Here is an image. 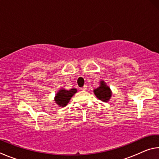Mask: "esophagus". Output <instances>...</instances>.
Masks as SVG:
<instances>
[{"instance_id": "1", "label": "esophagus", "mask_w": 159, "mask_h": 159, "mask_svg": "<svg viewBox=\"0 0 159 159\" xmlns=\"http://www.w3.org/2000/svg\"><path fill=\"white\" fill-rule=\"evenodd\" d=\"M88 87H87V86H86V85H84V86H83V87H82V88H80V90H87L88 89V88H87Z\"/></svg>"}]
</instances>
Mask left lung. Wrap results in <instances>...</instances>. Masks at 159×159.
Segmentation results:
<instances>
[{"mask_svg": "<svg viewBox=\"0 0 159 159\" xmlns=\"http://www.w3.org/2000/svg\"><path fill=\"white\" fill-rule=\"evenodd\" d=\"M94 93L97 98L103 102H108L111 96L110 88L105 85V83H104V81L101 82V85L99 88L94 90Z\"/></svg>", "mask_w": 159, "mask_h": 159, "instance_id": "8db88e82", "label": "left lung"}]
</instances>
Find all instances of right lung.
Listing matches in <instances>:
<instances>
[{"label": "right lung", "mask_w": 159, "mask_h": 159, "mask_svg": "<svg viewBox=\"0 0 159 159\" xmlns=\"http://www.w3.org/2000/svg\"><path fill=\"white\" fill-rule=\"evenodd\" d=\"M76 89L75 88L69 90H60L55 96L56 103L60 107H65L68 104L71 97L76 93Z\"/></svg>", "instance_id": "obj_1"}]
</instances>
